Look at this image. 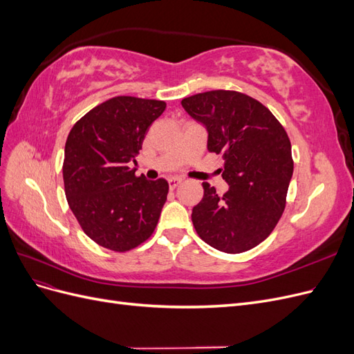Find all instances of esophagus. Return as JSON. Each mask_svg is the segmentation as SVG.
Segmentation results:
<instances>
[{"label":"esophagus","mask_w":354,"mask_h":354,"mask_svg":"<svg viewBox=\"0 0 354 354\" xmlns=\"http://www.w3.org/2000/svg\"><path fill=\"white\" fill-rule=\"evenodd\" d=\"M168 185H169V189H176L181 185V178L171 177V178H168Z\"/></svg>","instance_id":"obj_1"}]
</instances>
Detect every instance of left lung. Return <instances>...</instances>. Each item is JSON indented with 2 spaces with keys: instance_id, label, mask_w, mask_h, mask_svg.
<instances>
[{
  "instance_id": "8db88e82",
  "label": "left lung",
  "mask_w": 354,
  "mask_h": 354,
  "mask_svg": "<svg viewBox=\"0 0 354 354\" xmlns=\"http://www.w3.org/2000/svg\"><path fill=\"white\" fill-rule=\"evenodd\" d=\"M185 111L207 128L209 152L223 155L218 171L229 190L202 183L203 198L192 221L212 248L245 252L261 243L282 217L294 162L291 142L274 115L250 95L214 90L181 100Z\"/></svg>"
}]
</instances>
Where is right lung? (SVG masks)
<instances>
[{
  "label": "right lung",
  "instance_id": "add662e5",
  "mask_svg": "<svg viewBox=\"0 0 354 354\" xmlns=\"http://www.w3.org/2000/svg\"><path fill=\"white\" fill-rule=\"evenodd\" d=\"M165 108L160 100L118 95L85 113L68 136L66 199L85 234L104 248L130 251L156 227L168 181L137 177L128 165Z\"/></svg>",
  "mask_w": 354,
  "mask_h": 354
}]
</instances>
